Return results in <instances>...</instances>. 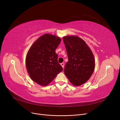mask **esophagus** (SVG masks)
<instances>
[{"label":"esophagus","instance_id":"obj_1","mask_svg":"<svg viewBox=\"0 0 120 120\" xmlns=\"http://www.w3.org/2000/svg\"><path fill=\"white\" fill-rule=\"evenodd\" d=\"M61 65L62 67V68H64V63H62L61 64Z\"/></svg>","mask_w":120,"mask_h":120}]
</instances>
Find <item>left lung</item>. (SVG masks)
Segmentation results:
<instances>
[{"mask_svg":"<svg viewBox=\"0 0 120 120\" xmlns=\"http://www.w3.org/2000/svg\"><path fill=\"white\" fill-rule=\"evenodd\" d=\"M68 61L64 73L75 86L85 83L91 76L95 66L92 50L86 42L77 35L63 37Z\"/></svg>","mask_w":120,"mask_h":120,"instance_id":"obj_1","label":"left lung"}]
</instances>
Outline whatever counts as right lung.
Returning a JSON list of instances; mask_svg holds the SVG:
<instances>
[{
  "label": "right lung",
  "mask_w": 120,
  "mask_h": 120,
  "mask_svg": "<svg viewBox=\"0 0 120 120\" xmlns=\"http://www.w3.org/2000/svg\"><path fill=\"white\" fill-rule=\"evenodd\" d=\"M61 41L59 37L46 34L39 37L29 49L26 68L30 78L38 85H48L63 71L55 52Z\"/></svg>",
  "instance_id": "obj_1"
}]
</instances>
